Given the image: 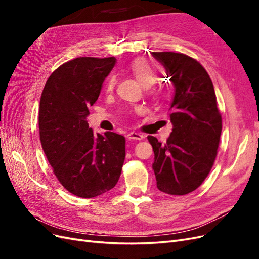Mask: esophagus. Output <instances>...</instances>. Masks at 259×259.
I'll return each instance as SVG.
<instances>
[{
	"label": "esophagus",
	"instance_id": "1",
	"mask_svg": "<svg viewBox=\"0 0 259 259\" xmlns=\"http://www.w3.org/2000/svg\"><path fill=\"white\" fill-rule=\"evenodd\" d=\"M126 136L128 139H136V140H142L145 138V135L140 134V133H137V132H130Z\"/></svg>",
	"mask_w": 259,
	"mask_h": 259
}]
</instances>
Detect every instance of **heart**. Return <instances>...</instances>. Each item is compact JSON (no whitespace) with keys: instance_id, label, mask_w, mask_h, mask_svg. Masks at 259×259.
<instances>
[{"instance_id":"1","label":"heart","mask_w":259,"mask_h":259,"mask_svg":"<svg viewBox=\"0 0 259 259\" xmlns=\"http://www.w3.org/2000/svg\"><path fill=\"white\" fill-rule=\"evenodd\" d=\"M128 71L136 77L140 84L147 88L148 92H153L150 86H152L156 81V73L154 71V69L149 65L146 60L135 59L134 61H132L128 66ZM114 83V76L109 77L106 85L107 90L111 91L113 89Z\"/></svg>"}]
</instances>
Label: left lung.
I'll use <instances>...</instances> for the list:
<instances>
[{"mask_svg": "<svg viewBox=\"0 0 259 259\" xmlns=\"http://www.w3.org/2000/svg\"><path fill=\"white\" fill-rule=\"evenodd\" d=\"M166 70L175 95L169 108L173 124L165 144L148 136L154 152L152 168L162 192L184 195L204 182L214 165L222 134L213 83L200 62L188 55L153 52Z\"/></svg>", "mask_w": 259, "mask_h": 259, "instance_id": "obj_1", "label": "left lung"}]
</instances>
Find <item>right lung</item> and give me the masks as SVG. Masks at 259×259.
I'll list each match as a JSON object with an SVG mask.
<instances>
[{"label":"right lung","instance_id":"right-lung-1","mask_svg":"<svg viewBox=\"0 0 259 259\" xmlns=\"http://www.w3.org/2000/svg\"><path fill=\"white\" fill-rule=\"evenodd\" d=\"M114 57H79L59 66L43 89L38 130L53 173L66 190L94 198L116 185L125 159V137L113 132L94 134L86 116Z\"/></svg>","mask_w":259,"mask_h":259}]
</instances>
